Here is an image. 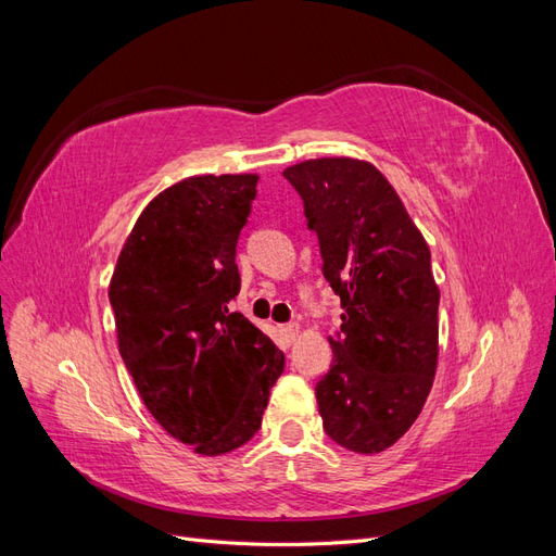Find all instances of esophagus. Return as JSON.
<instances>
[{
    "mask_svg": "<svg viewBox=\"0 0 556 556\" xmlns=\"http://www.w3.org/2000/svg\"><path fill=\"white\" fill-rule=\"evenodd\" d=\"M280 333H282V339H285V341H294L296 336H299V325H296V323L282 325V327H280Z\"/></svg>",
    "mask_w": 556,
    "mask_h": 556,
    "instance_id": "34e87169",
    "label": "esophagus"
}]
</instances>
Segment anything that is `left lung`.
<instances>
[{
  "label": "left lung",
  "instance_id": "1",
  "mask_svg": "<svg viewBox=\"0 0 556 556\" xmlns=\"http://www.w3.org/2000/svg\"><path fill=\"white\" fill-rule=\"evenodd\" d=\"M282 176L304 199L323 274L341 296L333 364L315 387L331 441L357 454L394 445L422 410L439 364L431 252L371 162L319 157Z\"/></svg>",
  "mask_w": 556,
  "mask_h": 556
}]
</instances>
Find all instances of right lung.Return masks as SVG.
Returning a JSON list of instances; mask_svg holds the SVG:
<instances>
[{
	"mask_svg": "<svg viewBox=\"0 0 556 556\" xmlns=\"http://www.w3.org/2000/svg\"><path fill=\"white\" fill-rule=\"evenodd\" d=\"M255 174L192 176L139 215L109 285L117 348L162 429L217 457L262 427L285 355L248 317L237 243L257 194Z\"/></svg>",
	"mask_w": 556,
	"mask_h": 556,
	"instance_id": "1",
	"label": "right lung"
}]
</instances>
